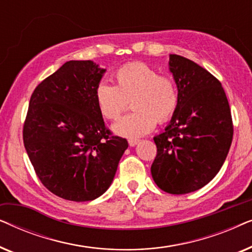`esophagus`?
Wrapping results in <instances>:
<instances>
[{"label": "esophagus", "instance_id": "1", "mask_svg": "<svg viewBox=\"0 0 252 252\" xmlns=\"http://www.w3.org/2000/svg\"><path fill=\"white\" fill-rule=\"evenodd\" d=\"M139 142H140L139 139H129L128 140V144L130 147H135Z\"/></svg>", "mask_w": 252, "mask_h": 252}]
</instances>
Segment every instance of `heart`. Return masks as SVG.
I'll use <instances>...</instances> for the list:
<instances>
[{"label":"heart","instance_id":"heart-1","mask_svg":"<svg viewBox=\"0 0 252 252\" xmlns=\"http://www.w3.org/2000/svg\"><path fill=\"white\" fill-rule=\"evenodd\" d=\"M116 85L99 82L95 98L104 118L115 120L132 102L133 112L113 124L112 130L124 137H139L151 132L156 123L167 122L179 105L177 82L159 74L143 62H132L115 72Z\"/></svg>","mask_w":252,"mask_h":252}]
</instances>
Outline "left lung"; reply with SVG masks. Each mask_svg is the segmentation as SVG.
Here are the masks:
<instances>
[{"label":"left lung","mask_w":252,"mask_h":252,"mask_svg":"<svg viewBox=\"0 0 252 252\" xmlns=\"http://www.w3.org/2000/svg\"><path fill=\"white\" fill-rule=\"evenodd\" d=\"M179 89L177 111L154 137L151 175L161 190L188 194L208 185L221 168L233 140L232 113L221 84L198 64L170 55Z\"/></svg>","instance_id":"left-lung-1"}]
</instances>
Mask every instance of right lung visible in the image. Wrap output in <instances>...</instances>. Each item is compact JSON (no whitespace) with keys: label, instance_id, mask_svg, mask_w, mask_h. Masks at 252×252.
Returning <instances> with one entry per match:
<instances>
[{"label":"right lung","instance_id":"1","mask_svg":"<svg viewBox=\"0 0 252 252\" xmlns=\"http://www.w3.org/2000/svg\"><path fill=\"white\" fill-rule=\"evenodd\" d=\"M104 72L92 61L66 62L31 96L24 146L42 185L67 201L104 194L128 147L111 135L96 103Z\"/></svg>","mask_w":252,"mask_h":252}]
</instances>
